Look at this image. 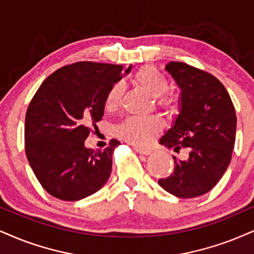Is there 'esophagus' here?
Wrapping results in <instances>:
<instances>
[{"instance_id":"34e87169","label":"esophagus","mask_w":254,"mask_h":254,"mask_svg":"<svg viewBox=\"0 0 254 254\" xmlns=\"http://www.w3.org/2000/svg\"><path fill=\"white\" fill-rule=\"evenodd\" d=\"M135 151L139 153V154H143V155H148L152 153V149H147V148H141V147H135Z\"/></svg>"}]
</instances>
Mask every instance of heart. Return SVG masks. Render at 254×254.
<instances>
[{"label":"heart","instance_id":"obj_1","mask_svg":"<svg viewBox=\"0 0 254 254\" xmlns=\"http://www.w3.org/2000/svg\"><path fill=\"white\" fill-rule=\"evenodd\" d=\"M134 83L142 92L152 99L158 100L167 108H173L178 99L173 95H165L168 90V81L156 68L152 65H145L140 68L134 75ZM124 93V84L117 82L109 89L106 106L108 109H114L120 105ZM164 128V122L159 118H127L118 128V134L121 139L133 143L135 146H148L155 136Z\"/></svg>","mask_w":254,"mask_h":254}]
</instances>
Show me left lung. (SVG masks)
Listing matches in <instances>:
<instances>
[{
	"mask_svg": "<svg viewBox=\"0 0 254 254\" xmlns=\"http://www.w3.org/2000/svg\"><path fill=\"white\" fill-rule=\"evenodd\" d=\"M165 69L180 88L179 114L160 143L189 149L186 160L174 159V172L159 185L178 198H195L211 190L226 172L236 141V109L224 84L212 74L184 62Z\"/></svg>",
	"mask_w": 254,
	"mask_h": 254,
	"instance_id": "8db88e82",
	"label": "left lung"
}]
</instances>
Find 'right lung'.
Segmentation results:
<instances>
[{
    "instance_id": "obj_1",
    "label": "right lung",
    "mask_w": 254,
    "mask_h": 254,
    "mask_svg": "<svg viewBox=\"0 0 254 254\" xmlns=\"http://www.w3.org/2000/svg\"><path fill=\"white\" fill-rule=\"evenodd\" d=\"M132 65L125 70L128 74ZM124 65L76 62L54 71L31 99L24 122L26 154L37 180L51 195L76 201L107 183L118 140L103 151L84 140L103 117L109 89Z\"/></svg>"
}]
</instances>
